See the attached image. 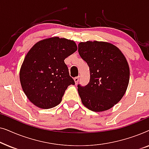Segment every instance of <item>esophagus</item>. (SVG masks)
Returning <instances> with one entry per match:
<instances>
[{"label": "esophagus", "instance_id": "34e87169", "mask_svg": "<svg viewBox=\"0 0 149 149\" xmlns=\"http://www.w3.org/2000/svg\"><path fill=\"white\" fill-rule=\"evenodd\" d=\"M79 78H80V77H79V76H78V77H74V80L75 84H77V83H78L79 81Z\"/></svg>", "mask_w": 149, "mask_h": 149}]
</instances>
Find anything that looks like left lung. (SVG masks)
<instances>
[{"mask_svg":"<svg viewBox=\"0 0 149 149\" xmlns=\"http://www.w3.org/2000/svg\"><path fill=\"white\" fill-rule=\"evenodd\" d=\"M78 47L79 55L90 70L88 84L77 86L83 104L94 112L111 109L121 100L129 84L125 57L117 47L107 42H81Z\"/></svg>","mask_w":149,"mask_h":149,"instance_id":"left-lung-1","label":"left lung"}]
</instances>
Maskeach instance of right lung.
Listing matches in <instances>:
<instances>
[{
  "label": "right lung",
  "instance_id": "add662e5",
  "mask_svg": "<svg viewBox=\"0 0 149 149\" xmlns=\"http://www.w3.org/2000/svg\"><path fill=\"white\" fill-rule=\"evenodd\" d=\"M77 50L73 40L55 36L37 42L28 52L19 79L24 92L36 107L48 109L58 105L67 87L74 85L64 60Z\"/></svg>",
  "mask_w": 149,
  "mask_h": 149
}]
</instances>
